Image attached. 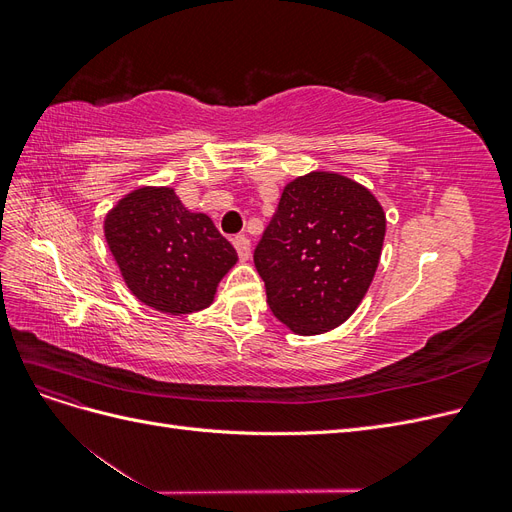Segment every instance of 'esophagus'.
<instances>
[{
  "label": "esophagus",
  "mask_w": 512,
  "mask_h": 512,
  "mask_svg": "<svg viewBox=\"0 0 512 512\" xmlns=\"http://www.w3.org/2000/svg\"><path fill=\"white\" fill-rule=\"evenodd\" d=\"M232 245L237 247V254H239V258H241V260H247V258H250V254H252L250 239L241 235V237H235V239H232Z\"/></svg>",
  "instance_id": "esophagus-1"
}]
</instances>
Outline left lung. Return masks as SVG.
Listing matches in <instances>:
<instances>
[{
	"instance_id": "1",
	"label": "left lung",
	"mask_w": 512,
	"mask_h": 512,
	"mask_svg": "<svg viewBox=\"0 0 512 512\" xmlns=\"http://www.w3.org/2000/svg\"><path fill=\"white\" fill-rule=\"evenodd\" d=\"M386 218L361 183L337 173L290 181L254 250L277 320L299 335L346 322L374 280Z\"/></svg>"
}]
</instances>
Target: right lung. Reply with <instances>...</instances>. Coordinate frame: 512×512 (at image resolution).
<instances>
[{
	"label": "right lung",
	"mask_w": 512,
	"mask_h": 512,
	"mask_svg": "<svg viewBox=\"0 0 512 512\" xmlns=\"http://www.w3.org/2000/svg\"><path fill=\"white\" fill-rule=\"evenodd\" d=\"M104 237L134 297L162 314L213 303L237 252L209 215L183 207L173 188H138L106 215Z\"/></svg>",
	"instance_id": "add662e5"
}]
</instances>
